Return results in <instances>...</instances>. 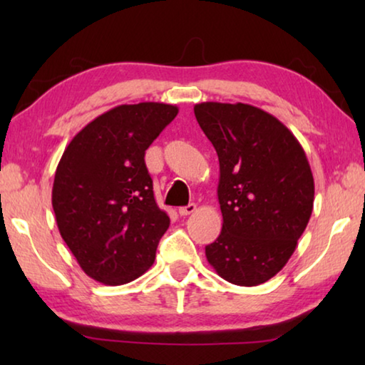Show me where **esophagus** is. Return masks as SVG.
<instances>
[{
	"instance_id": "esophagus-1",
	"label": "esophagus",
	"mask_w": 365,
	"mask_h": 365,
	"mask_svg": "<svg viewBox=\"0 0 365 365\" xmlns=\"http://www.w3.org/2000/svg\"><path fill=\"white\" fill-rule=\"evenodd\" d=\"M195 211H196V205H195V202H190L188 206H183V207L178 209V214H180V215H190V214H193Z\"/></svg>"
}]
</instances>
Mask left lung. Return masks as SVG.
<instances>
[{
	"mask_svg": "<svg viewBox=\"0 0 365 365\" xmlns=\"http://www.w3.org/2000/svg\"><path fill=\"white\" fill-rule=\"evenodd\" d=\"M196 120L219 156L222 232L206 246L222 279L256 287L285 267L314 207V177L294 135L245 103L195 104Z\"/></svg>",
	"mask_w": 365,
	"mask_h": 365,
	"instance_id": "8db88e82",
	"label": "left lung"
}]
</instances>
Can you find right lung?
Listing matches in <instances>:
<instances>
[{
	"label": "right lung",
	"mask_w": 365,
	"mask_h": 365,
	"mask_svg": "<svg viewBox=\"0 0 365 365\" xmlns=\"http://www.w3.org/2000/svg\"><path fill=\"white\" fill-rule=\"evenodd\" d=\"M177 114L174 104H120L85 125L59 160L51 195L59 233L85 274L104 285L143 275L169 228L145 151Z\"/></svg>",
	"instance_id": "add662e5"
}]
</instances>
